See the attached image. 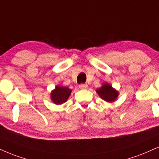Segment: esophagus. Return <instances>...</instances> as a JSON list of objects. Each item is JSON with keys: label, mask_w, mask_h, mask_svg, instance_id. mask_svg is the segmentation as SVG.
I'll return each instance as SVG.
<instances>
[{"label": "esophagus", "mask_w": 159, "mask_h": 159, "mask_svg": "<svg viewBox=\"0 0 159 159\" xmlns=\"http://www.w3.org/2000/svg\"><path fill=\"white\" fill-rule=\"evenodd\" d=\"M80 89H88V85L86 84H80L79 85Z\"/></svg>", "instance_id": "1"}]
</instances>
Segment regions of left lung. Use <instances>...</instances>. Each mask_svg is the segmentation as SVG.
I'll return each instance as SVG.
<instances>
[{
    "label": "left lung",
    "mask_w": 159,
    "mask_h": 159,
    "mask_svg": "<svg viewBox=\"0 0 159 159\" xmlns=\"http://www.w3.org/2000/svg\"><path fill=\"white\" fill-rule=\"evenodd\" d=\"M96 91L101 99L107 102H113L116 101L119 94V91L107 83H103L100 88L96 90Z\"/></svg>",
    "instance_id": "1"
}]
</instances>
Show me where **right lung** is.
Masks as SVG:
<instances>
[{"instance_id": "add662e5", "label": "right lung", "mask_w": 159, "mask_h": 159, "mask_svg": "<svg viewBox=\"0 0 159 159\" xmlns=\"http://www.w3.org/2000/svg\"><path fill=\"white\" fill-rule=\"evenodd\" d=\"M71 90L65 86L57 85L55 89L52 90L50 93V97L52 102L55 105H62L68 100L71 93Z\"/></svg>"}]
</instances>
